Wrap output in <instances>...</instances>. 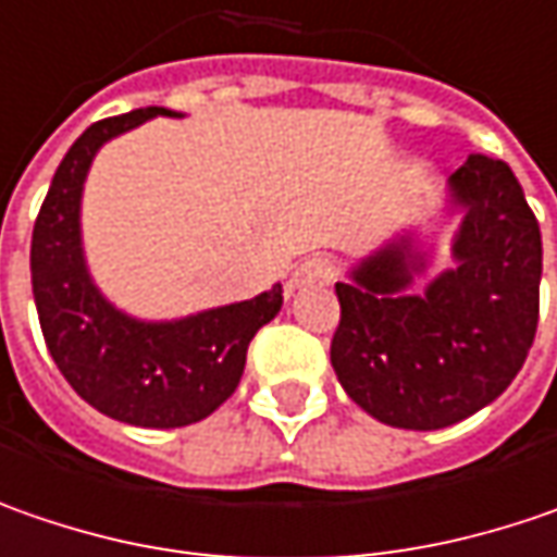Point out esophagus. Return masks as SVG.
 I'll use <instances>...</instances> for the list:
<instances>
[{
	"mask_svg": "<svg viewBox=\"0 0 557 557\" xmlns=\"http://www.w3.org/2000/svg\"><path fill=\"white\" fill-rule=\"evenodd\" d=\"M330 280H333V264L326 258H308L286 280V296H293L299 289H308L314 283H330Z\"/></svg>",
	"mask_w": 557,
	"mask_h": 557,
	"instance_id": "obj_1",
	"label": "esophagus"
}]
</instances>
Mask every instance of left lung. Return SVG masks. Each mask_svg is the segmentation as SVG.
<instances>
[{"label": "left lung", "mask_w": 557, "mask_h": 557, "mask_svg": "<svg viewBox=\"0 0 557 557\" xmlns=\"http://www.w3.org/2000/svg\"><path fill=\"white\" fill-rule=\"evenodd\" d=\"M448 220L453 264L414 290ZM430 224L386 236L336 283L330 364L361 411L399 430H443L496 401L540 321L543 236L505 161L468 156Z\"/></svg>", "instance_id": "left-lung-1"}]
</instances>
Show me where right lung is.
<instances>
[{"mask_svg":"<svg viewBox=\"0 0 557 557\" xmlns=\"http://www.w3.org/2000/svg\"><path fill=\"white\" fill-rule=\"evenodd\" d=\"M152 117L183 114L136 109L99 121L61 158L34 224L30 283L49 355L74 393L114 421L174 430L202 421L231 399L246 349L277 318L283 289L274 283L249 302L152 321L117 308L96 286L81 231L84 183L106 143Z\"/></svg>","mask_w":557,"mask_h":557,"instance_id":"1","label":"right lung"}]
</instances>
